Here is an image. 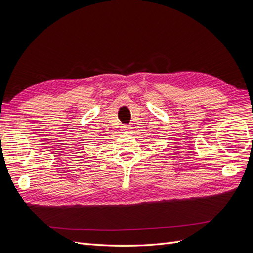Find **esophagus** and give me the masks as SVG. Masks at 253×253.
Listing matches in <instances>:
<instances>
[{
    "label": "esophagus",
    "mask_w": 253,
    "mask_h": 253,
    "mask_svg": "<svg viewBox=\"0 0 253 253\" xmlns=\"http://www.w3.org/2000/svg\"><path fill=\"white\" fill-rule=\"evenodd\" d=\"M131 126H121V129H122V131H124V132H126V133H129V131H131Z\"/></svg>",
    "instance_id": "34e87169"
}]
</instances>
